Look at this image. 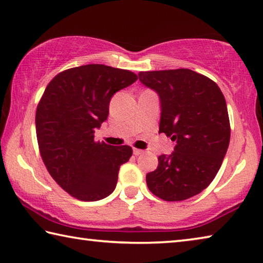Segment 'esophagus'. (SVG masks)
<instances>
[{"label": "esophagus", "mask_w": 263, "mask_h": 263, "mask_svg": "<svg viewBox=\"0 0 263 263\" xmlns=\"http://www.w3.org/2000/svg\"><path fill=\"white\" fill-rule=\"evenodd\" d=\"M142 153H144V151H142V149L133 148V154H135V155H140V154H142Z\"/></svg>", "instance_id": "1"}]
</instances>
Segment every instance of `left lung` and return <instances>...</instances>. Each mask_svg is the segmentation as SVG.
Returning a JSON list of instances; mask_svg holds the SVG:
<instances>
[{"label":"left lung","instance_id":"1","mask_svg":"<svg viewBox=\"0 0 263 263\" xmlns=\"http://www.w3.org/2000/svg\"><path fill=\"white\" fill-rule=\"evenodd\" d=\"M138 75L160 97L159 133L176 141L174 152L158 158V168L146 175V183L163 201H184L209 186L229 148L225 97L216 82L188 68Z\"/></svg>","mask_w":263,"mask_h":263}]
</instances>
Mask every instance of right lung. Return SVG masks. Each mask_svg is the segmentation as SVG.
Returning a JSON list of instances; mask_svg holds the SVG:
<instances>
[{"instance_id":"1","label":"right lung","mask_w":263,"mask_h":263,"mask_svg":"<svg viewBox=\"0 0 263 263\" xmlns=\"http://www.w3.org/2000/svg\"><path fill=\"white\" fill-rule=\"evenodd\" d=\"M137 80L130 70L90 64L47 84L35 111L39 152L53 180L74 198L95 202L115 190L132 148L95 141L94 133L108 118L115 92Z\"/></svg>"}]
</instances>
